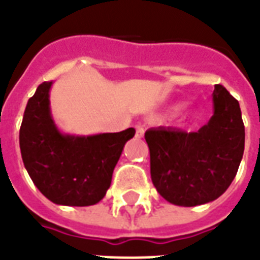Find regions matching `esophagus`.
<instances>
[{
    "label": "esophagus",
    "instance_id": "obj_1",
    "mask_svg": "<svg viewBox=\"0 0 260 260\" xmlns=\"http://www.w3.org/2000/svg\"><path fill=\"white\" fill-rule=\"evenodd\" d=\"M144 136V128L142 125H136V138H143Z\"/></svg>",
    "mask_w": 260,
    "mask_h": 260
}]
</instances>
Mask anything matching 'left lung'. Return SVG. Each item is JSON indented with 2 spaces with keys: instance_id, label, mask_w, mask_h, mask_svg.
Returning a JSON list of instances; mask_svg holds the SVG:
<instances>
[{
  "instance_id": "8db88e82",
  "label": "left lung",
  "mask_w": 260,
  "mask_h": 260,
  "mask_svg": "<svg viewBox=\"0 0 260 260\" xmlns=\"http://www.w3.org/2000/svg\"><path fill=\"white\" fill-rule=\"evenodd\" d=\"M213 116L197 132L151 128V179L166 201L196 206L214 201L236 177L244 152V124L238 100L221 85L213 90Z\"/></svg>"
}]
</instances>
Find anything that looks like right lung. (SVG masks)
Segmentation results:
<instances>
[{"mask_svg":"<svg viewBox=\"0 0 260 260\" xmlns=\"http://www.w3.org/2000/svg\"><path fill=\"white\" fill-rule=\"evenodd\" d=\"M51 86L43 82L28 100L20 128L22 162L35 186L54 204L94 205L105 197L122 148L136 131L62 134L51 116Z\"/></svg>","mask_w":260,"mask_h":260,"instance_id":"obj_1","label":"right lung"}]
</instances>
